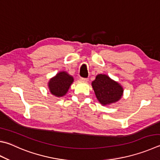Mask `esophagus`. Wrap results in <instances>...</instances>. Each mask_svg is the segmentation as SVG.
<instances>
[{"instance_id":"obj_1","label":"esophagus","mask_w":160,"mask_h":160,"mask_svg":"<svg viewBox=\"0 0 160 160\" xmlns=\"http://www.w3.org/2000/svg\"><path fill=\"white\" fill-rule=\"evenodd\" d=\"M80 80L81 81V82H87L88 81V78H80Z\"/></svg>"}]
</instances>
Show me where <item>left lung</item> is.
Listing matches in <instances>:
<instances>
[{"instance_id":"obj_1","label":"left lung","mask_w":160,"mask_h":160,"mask_svg":"<svg viewBox=\"0 0 160 160\" xmlns=\"http://www.w3.org/2000/svg\"><path fill=\"white\" fill-rule=\"evenodd\" d=\"M96 97L102 106H109L120 101L123 96L122 86L105 74H98L92 82Z\"/></svg>"}]
</instances>
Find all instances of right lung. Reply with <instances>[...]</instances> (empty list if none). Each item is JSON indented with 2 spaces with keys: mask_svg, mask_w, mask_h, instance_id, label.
<instances>
[{
  "mask_svg": "<svg viewBox=\"0 0 160 160\" xmlns=\"http://www.w3.org/2000/svg\"><path fill=\"white\" fill-rule=\"evenodd\" d=\"M73 81V78L67 72L59 71L50 78L48 86L51 94L59 98L66 94Z\"/></svg>",
  "mask_w": 160,
  "mask_h": 160,
  "instance_id": "obj_1",
  "label": "right lung"
}]
</instances>
